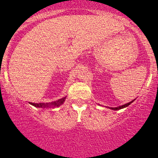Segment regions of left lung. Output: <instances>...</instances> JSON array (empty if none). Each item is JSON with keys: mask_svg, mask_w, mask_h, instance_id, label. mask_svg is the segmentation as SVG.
Returning a JSON list of instances; mask_svg holds the SVG:
<instances>
[{"mask_svg": "<svg viewBox=\"0 0 158 158\" xmlns=\"http://www.w3.org/2000/svg\"><path fill=\"white\" fill-rule=\"evenodd\" d=\"M134 101H135V100H133V101H131V102H130L127 103V104H125V105H123V106H118V107H116V108H110V109H112V110H119V109H124V108H125V107H128V106H129V105H131V103H132V102H133Z\"/></svg>", "mask_w": 158, "mask_h": 158, "instance_id": "left-lung-1", "label": "left lung"}]
</instances>
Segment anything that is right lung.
I'll use <instances>...</instances> for the list:
<instances>
[{
	"mask_svg": "<svg viewBox=\"0 0 158 158\" xmlns=\"http://www.w3.org/2000/svg\"><path fill=\"white\" fill-rule=\"evenodd\" d=\"M65 99H66V97L63 98H60V99L57 100V101L52 102H49V103H33L30 102V105L35 106L36 108H49V107H59V106H61L63 102H64Z\"/></svg>",
	"mask_w": 158,
	"mask_h": 158,
	"instance_id": "add662e5",
	"label": "right lung"
}]
</instances>
